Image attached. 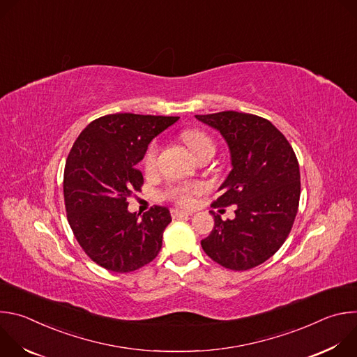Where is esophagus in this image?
I'll return each instance as SVG.
<instances>
[{"instance_id":"esophagus-1","label":"esophagus","mask_w":357,"mask_h":357,"mask_svg":"<svg viewBox=\"0 0 357 357\" xmlns=\"http://www.w3.org/2000/svg\"><path fill=\"white\" fill-rule=\"evenodd\" d=\"M171 215H172V218H174V219L192 216V213H190V212H185V211H179V209H172V211H171Z\"/></svg>"}]
</instances>
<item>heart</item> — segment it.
I'll use <instances>...</instances> for the list:
<instances>
[{
    "label": "heart",
    "mask_w": 357,
    "mask_h": 357,
    "mask_svg": "<svg viewBox=\"0 0 357 357\" xmlns=\"http://www.w3.org/2000/svg\"><path fill=\"white\" fill-rule=\"evenodd\" d=\"M182 139L196 158L199 155H202L203 152L215 151L213 139L202 130H196V128L185 130L182 132ZM157 157H158V144L155 141H152L148 145L145 154H144V160H142V164H144V168L146 172H151L155 169ZM199 190H200V186L197 183H176V185H171L167 189L165 196L168 199L179 203V205L188 206V205H190L193 195L197 193Z\"/></svg>",
    "instance_id": "b5f03b06"
}]
</instances>
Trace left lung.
Returning a JSON list of instances; mask_svg holds the SVG:
<instances>
[{
	"label": "left lung",
	"mask_w": 357,
	"mask_h": 357,
	"mask_svg": "<svg viewBox=\"0 0 357 357\" xmlns=\"http://www.w3.org/2000/svg\"><path fill=\"white\" fill-rule=\"evenodd\" d=\"M196 119L220 131L230 149L233 168L212 206L237 208L233 220L212 213L215 227L202 248L225 268H254L274 256L292 229L301 195L296 155L263 117L220 112Z\"/></svg>",
	"instance_id": "left-lung-1"
}]
</instances>
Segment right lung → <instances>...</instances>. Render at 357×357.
Instances as JSON below:
<instances>
[{"label": "right lung", "mask_w": 357, "mask_h": 357, "mask_svg": "<svg viewBox=\"0 0 357 357\" xmlns=\"http://www.w3.org/2000/svg\"><path fill=\"white\" fill-rule=\"evenodd\" d=\"M179 117L117 113L91 121L75 141L65 165L68 222L80 247L100 267L135 271L154 260L171 223L164 206L142 216L128 212V197L141 190L137 164L148 144Z\"/></svg>", "instance_id": "add662e5"}]
</instances>
